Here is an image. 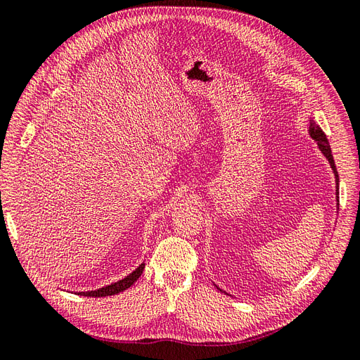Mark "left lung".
Returning a JSON list of instances; mask_svg holds the SVG:
<instances>
[{
    "mask_svg": "<svg viewBox=\"0 0 360 360\" xmlns=\"http://www.w3.org/2000/svg\"><path fill=\"white\" fill-rule=\"evenodd\" d=\"M309 135H311V138L314 139V141H317V144H319V148L321 150V153L326 156V159L329 160V163H330V167H332V169H333V174H335V181H336V204L340 205V197H338V189H340V177H338V171H336V165H335V160H333V156H332V150H330V146H329V141H328V138H326V134L323 132L321 130V127L314 122V120H309ZM216 288L217 290H221L219 287L216 285ZM222 291V290H221ZM225 292V291H224Z\"/></svg>",
    "mask_w": 360,
    "mask_h": 360,
    "instance_id": "8db88e82",
    "label": "left lung"
}]
</instances>
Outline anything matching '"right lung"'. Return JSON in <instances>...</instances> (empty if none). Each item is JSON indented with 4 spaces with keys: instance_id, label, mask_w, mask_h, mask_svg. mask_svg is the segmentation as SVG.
Segmentation results:
<instances>
[{
    "instance_id": "1",
    "label": "right lung",
    "mask_w": 360,
    "mask_h": 360,
    "mask_svg": "<svg viewBox=\"0 0 360 360\" xmlns=\"http://www.w3.org/2000/svg\"><path fill=\"white\" fill-rule=\"evenodd\" d=\"M146 264H139L132 274H130L129 276L120 279L117 282H112L111 285H106V287H102V288H97V290H91V291H79L78 296H86V297H106V296H114V294H118L122 292L124 290H127L130 285H134V282L141 276V274H143Z\"/></svg>"
}]
</instances>
